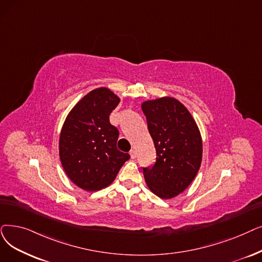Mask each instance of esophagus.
Segmentation results:
<instances>
[{
	"label": "esophagus",
	"mask_w": 262,
	"mask_h": 262,
	"mask_svg": "<svg viewBox=\"0 0 262 262\" xmlns=\"http://www.w3.org/2000/svg\"><path fill=\"white\" fill-rule=\"evenodd\" d=\"M129 154H130V157L134 159V158H136V156H137V153H136V150H130V152H129Z\"/></svg>",
	"instance_id": "34e87169"
}]
</instances>
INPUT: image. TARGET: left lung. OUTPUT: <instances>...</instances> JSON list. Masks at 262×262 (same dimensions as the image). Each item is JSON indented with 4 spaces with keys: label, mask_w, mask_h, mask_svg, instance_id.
<instances>
[{
    "label": "left lung",
    "mask_w": 262,
    "mask_h": 262,
    "mask_svg": "<svg viewBox=\"0 0 262 262\" xmlns=\"http://www.w3.org/2000/svg\"><path fill=\"white\" fill-rule=\"evenodd\" d=\"M156 150L152 167H143L149 188L163 199L178 196L195 179L202 141L195 120L179 100L163 97L141 106Z\"/></svg>",
    "instance_id": "1"
}]
</instances>
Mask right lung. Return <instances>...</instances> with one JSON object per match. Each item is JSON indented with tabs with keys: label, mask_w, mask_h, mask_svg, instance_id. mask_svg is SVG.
Masks as SVG:
<instances>
[{
	"label": "right lung",
	"mask_w": 262,
	"mask_h": 262,
	"mask_svg": "<svg viewBox=\"0 0 262 262\" xmlns=\"http://www.w3.org/2000/svg\"><path fill=\"white\" fill-rule=\"evenodd\" d=\"M120 98L107 88L91 91L68 113L60 136L62 166L74 183L95 191L111 184L129 154L118 150L109 116Z\"/></svg>",
	"instance_id": "add662e5"
}]
</instances>
